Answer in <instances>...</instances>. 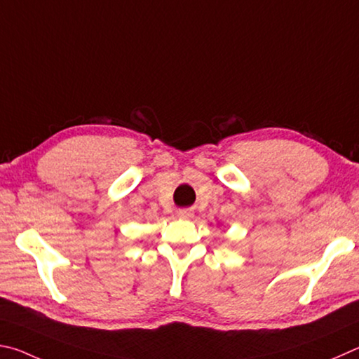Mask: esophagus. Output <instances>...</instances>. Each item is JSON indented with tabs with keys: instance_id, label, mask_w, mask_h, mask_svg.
<instances>
[{
	"instance_id": "obj_1",
	"label": "esophagus",
	"mask_w": 359,
	"mask_h": 359,
	"mask_svg": "<svg viewBox=\"0 0 359 359\" xmlns=\"http://www.w3.org/2000/svg\"><path fill=\"white\" fill-rule=\"evenodd\" d=\"M194 216V212L191 210H181L180 211V217L181 219H191Z\"/></svg>"
}]
</instances>
